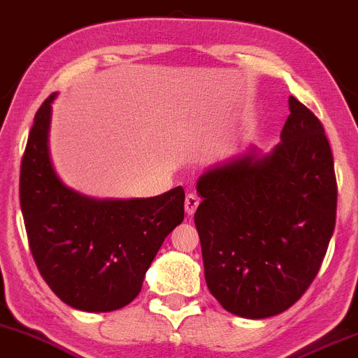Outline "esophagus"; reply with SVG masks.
<instances>
[{"label": "esophagus", "instance_id": "1", "mask_svg": "<svg viewBox=\"0 0 358 358\" xmlns=\"http://www.w3.org/2000/svg\"><path fill=\"white\" fill-rule=\"evenodd\" d=\"M199 205V198L193 193H189L186 196V201H184V210H186L187 215H193L196 208H198Z\"/></svg>", "mask_w": 358, "mask_h": 358}]
</instances>
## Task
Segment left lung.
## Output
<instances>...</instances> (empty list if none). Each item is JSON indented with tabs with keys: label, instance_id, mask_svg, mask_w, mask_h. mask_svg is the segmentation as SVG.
Wrapping results in <instances>:
<instances>
[{
	"label": "left lung",
	"instance_id": "left-lung-1",
	"mask_svg": "<svg viewBox=\"0 0 358 358\" xmlns=\"http://www.w3.org/2000/svg\"><path fill=\"white\" fill-rule=\"evenodd\" d=\"M282 141L210 169L194 224L208 290L236 316L294 306L316 278L336 224V176L321 121L295 97Z\"/></svg>",
	"mask_w": 358,
	"mask_h": 358
}]
</instances>
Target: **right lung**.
I'll return each instance as SVG.
<instances>
[{"mask_svg": "<svg viewBox=\"0 0 358 358\" xmlns=\"http://www.w3.org/2000/svg\"><path fill=\"white\" fill-rule=\"evenodd\" d=\"M49 95L37 110L20 167V206L42 278L68 306L121 309L140 294L165 237L184 220L180 186L147 199H92L68 189L48 150Z\"/></svg>", "mask_w": 358, "mask_h": 358, "instance_id": "1", "label": "right lung"}]
</instances>
